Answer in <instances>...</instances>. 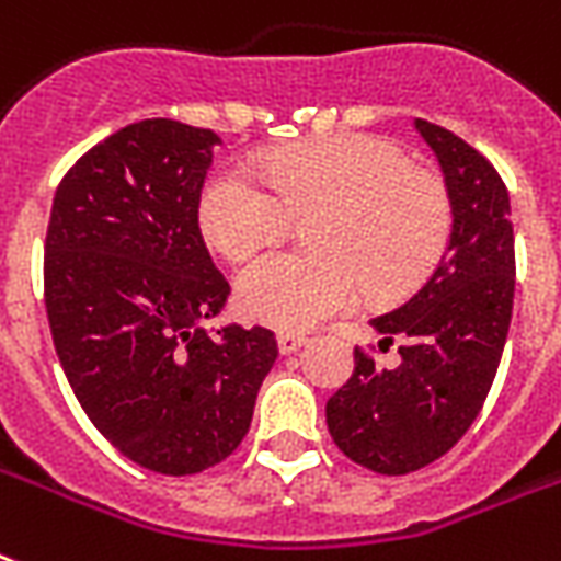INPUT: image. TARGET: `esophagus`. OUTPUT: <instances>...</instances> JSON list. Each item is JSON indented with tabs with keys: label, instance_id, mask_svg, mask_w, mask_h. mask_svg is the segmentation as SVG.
<instances>
[{
	"label": "esophagus",
	"instance_id": "1",
	"mask_svg": "<svg viewBox=\"0 0 561 561\" xmlns=\"http://www.w3.org/2000/svg\"><path fill=\"white\" fill-rule=\"evenodd\" d=\"M276 341H279L282 356H290V353H297L299 347H306V341H309V337L299 335V332H279Z\"/></svg>",
	"mask_w": 561,
	"mask_h": 561
}]
</instances>
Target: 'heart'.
Listing matches in <instances>:
<instances>
[{"instance_id": "b5f03b06", "label": "heart", "mask_w": 561, "mask_h": 561, "mask_svg": "<svg viewBox=\"0 0 561 561\" xmlns=\"http://www.w3.org/2000/svg\"><path fill=\"white\" fill-rule=\"evenodd\" d=\"M318 214L320 255L267 252L241 271L238 306L250 320L302 332L353 309L365 285L376 299L403 297L433 273L453 226L442 179L376 135L294 147L271 158L262 179L224 167L199 196L205 238L232 262Z\"/></svg>"}]
</instances>
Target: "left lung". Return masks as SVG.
I'll list each match as a JSON object with an SVG mask.
<instances>
[{
  "label": "left lung",
  "mask_w": 561,
  "mask_h": 561,
  "mask_svg": "<svg viewBox=\"0 0 561 561\" xmlns=\"http://www.w3.org/2000/svg\"><path fill=\"white\" fill-rule=\"evenodd\" d=\"M414 126L444 170L450 247L403 306L370 320L382 353L400 344L397 367H379L356 347V370L327 403L337 450L385 477L433 465L468 433L497 376L515 299V232L503 179L459 135L426 119Z\"/></svg>",
  "instance_id": "8db88e82"
}]
</instances>
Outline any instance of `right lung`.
I'll list each match as a JSON object with an SVG mask.
<instances>
[{
	"label": "right lung",
	"instance_id": "right-lung-1",
	"mask_svg": "<svg viewBox=\"0 0 561 561\" xmlns=\"http://www.w3.org/2000/svg\"><path fill=\"white\" fill-rule=\"evenodd\" d=\"M214 144L179 119L119 128L67 170L46 229V318L72 394L126 459L167 477L243 442L279 356L271 329L199 327L229 297L199 232Z\"/></svg>",
	"mask_w": 561,
	"mask_h": 561
}]
</instances>
